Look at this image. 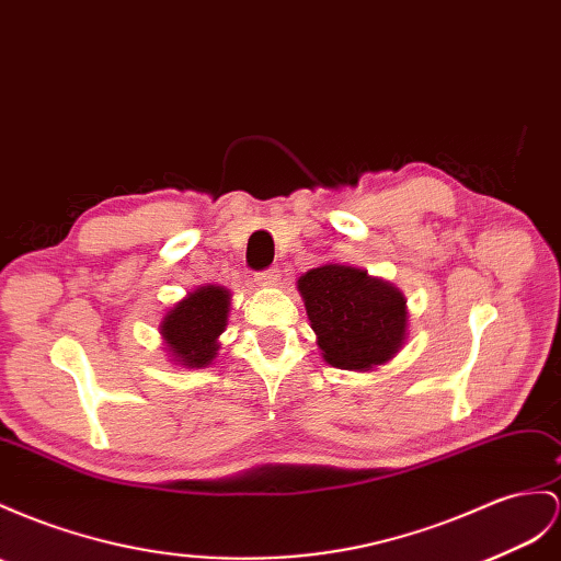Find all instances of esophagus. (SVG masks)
I'll use <instances>...</instances> for the list:
<instances>
[{
	"instance_id": "obj_1",
	"label": "esophagus",
	"mask_w": 561,
	"mask_h": 561,
	"mask_svg": "<svg viewBox=\"0 0 561 561\" xmlns=\"http://www.w3.org/2000/svg\"><path fill=\"white\" fill-rule=\"evenodd\" d=\"M279 267L277 265H272V267H267V270H263V272H257V277H255V282L257 284H263V286H272V284H277L279 282Z\"/></svg>"
}]
</instances>
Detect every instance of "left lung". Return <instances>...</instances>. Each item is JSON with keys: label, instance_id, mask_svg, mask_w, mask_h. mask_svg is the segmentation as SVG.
<instances>
[{"label": "left lung", "instance_id": "left-lung-1", "mask_svg": "<svg viewBox=\"0 0 561 561\" xmlns=\"http://www.w3.org/2000/svg\"><path fill=\"white\" fill-rule=\"evenodd\" d=\"M298 291L329 365L367 369L403 346L405 296L389 282L371 279L357 267L322 265L298 279Z\"/></svg>", "mask_w": 561, "mask_h": 561}]
</instances>
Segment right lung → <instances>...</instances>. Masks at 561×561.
Returning <instances> with one entry per match:
<instances>
[{
    "label": "right lung",
    "instance_id": "obj_1",
    "mask_svg": "<svg viewBox=\"0 0 561 561\" xmlns=\"http://www.w3.org/2000/svg\"><path fill=\"white\" fill-rule=\"evenodd\" d=\"M227 312L229 291L222 286H201L165 314L161 334L178 363L204 367L213 360L218 336L227 327Z\"/></svg>",
    "mask_w": 561,
    "mask_h": 561
}]
</instances>
